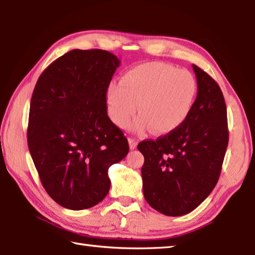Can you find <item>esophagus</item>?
Instances as JSON below:
<instances>
[{"label": "esophagus", "instance_id": "1", "mask_svg": "<svg viewBox=\"0 0 255 255\" xmlns=\"http://www.w3.org/2000/svg\"><path fill=\"white\" fill-rule=\"evenodd\" d=\"M128 143H129V147H130V149H135V148L137 147L138 140L136 139V138L129 137V138H128Z\"/></svg>", "mask_w": 255, "mask_h": 255}]
</instances>
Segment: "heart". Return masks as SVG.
Masks as SVG:
<instances>
[{
    "mask_svg": "<svg viewBox=\"0 0 255 255\" xmlns=\"http://www.w3.org/2000/svg\"><path fill=\"white\" fill-rule=\"evenodd\" d=\"M198 91L196 77L187 70L161 62L140 64L127 71L120 83L112 82L106 93L110 118L126 128L138 111L136 130L150 127L155 133H169L189 117Z\"/></svg>",
    "mask_w": 255,
    "mask_h": 255,
    "instance_id": "1",
    "label": "heart"
}]
</instances>
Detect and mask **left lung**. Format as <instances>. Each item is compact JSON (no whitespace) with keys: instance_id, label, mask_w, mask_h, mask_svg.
<instances>
[{"instance_id":"8db88e82","label":"left lung","mask_w":255,"mask_h":255,"mask_svg":"<svg viewBox=\"0 0 255 255\" xmlns=\"http://www.w3.org/2000/svg\"><path fill=\"white\" fill-rule=\"evenodd\" d=\"M198 93L187 120L156 140H143L144 197L166 216L196 209L213 191L228 145L227 111L219 85L197 65Z\"/></svg>"}]
</instances>
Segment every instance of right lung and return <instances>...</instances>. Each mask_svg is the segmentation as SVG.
Here are the masks:
<instances>
[{
	"label": "right lung",
	"instance_id": "1",
	"mask_svg": "<svg viewBox=\"0 0 255 255\" xmlns=\"http://www.w3.org/2000/svg\"><path fill=\"white\" fill-rule=\"evenodd\" d=\"M117 56L74 49L42 72L30 102L28 146L47 193L64 208L88 209L110 189L108 170L129 150L107 114Z\"/></svg>",
	"mask_w": 255,
	"mask_h": 255
}]
</instances>
